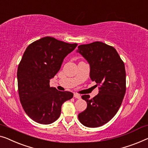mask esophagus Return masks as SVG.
Returning a JSON list of instances; mask_svg holds the SVG:
<instances>
[{"mask_svg":"<svg viewBox=\"0 0 148 148\" xmlns=\"http://www.w3.org/2000/svg\"><path fill=\"white\" fill-rule=\"evenodd\" d=\"M74 97H75V98H77V99H80V98H81V95H79V94H78V93H74Z\"/></svg>","mask_w":148,"mask_h":148,"instance_id":"obj_1","label":"esophagus"}]
</instances>
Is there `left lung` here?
Here are the masks:
<instances>
[{"mask_svg": "<svg viewBox=\"0 0 148 148\" xmlns=\"http://www.w3.org/2000/svg\"><path fill=\"white\" fill-rule=\"evenodd\" d=\"M77 52L88 61L90 77L99 86L93 98L82 95L87 106L78 118L86 127H97L110 121L120 108L126 91L125 65L115 49L102 42L81 45Z\"/></svg>", "mask_w": 148, "mask_h": 148, "instance_id": "8db88e82", "label": "left lung"}]
</instances>
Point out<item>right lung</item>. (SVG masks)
<instances>
[{
    "label": "right lung",
    "mask_w": 148,
    "mask_h": 148,
    "mask_svg": "<svg viewBox=\"0 0 148 148\" xmlns=\"http://www.w3.org/2000/svg\"><path fill=\"white\" fill-rule=\"evenodd\" d=\"M77 46L45 37L25 50L17 70L18 91L23 110L33 121L45 125L53 123L61 115L63 103L73 97L71 92L50 87L49 82Z\"/></svg>",
    "instance_id": "obj_1"
}]
</instances>
